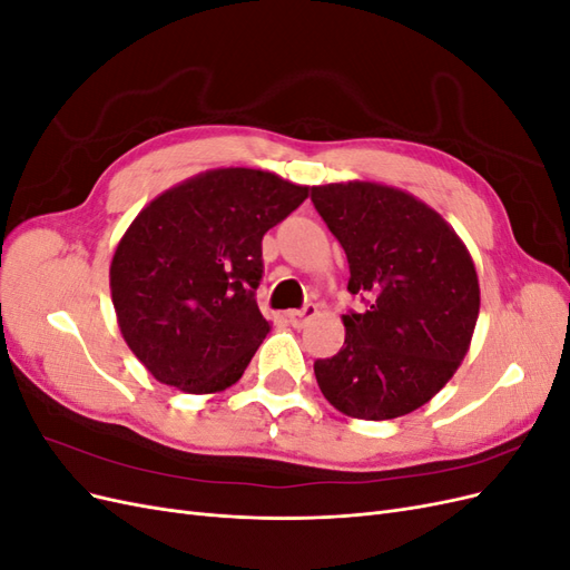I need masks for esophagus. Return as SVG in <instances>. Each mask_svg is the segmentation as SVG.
Segmentation results:
<instances>
[{
    "label": "esophagus",
    "mask_w": 570,
    "mask_h": 570,
    "mask_svg": "<svg viewBox=\"0 0 570 570\" xmlns=\"http://www.w3.org/2000/svg\"><path fill=\"white\" fill-rule=\"evenodd\" d=\"M316 314H318L316 304H306V306L297 308V312H289V314H287V318H289V323L295 325V327H302V325H306L308 321H312Z\"/></svg>",
    "instance_id": "1"
}]
</instances>
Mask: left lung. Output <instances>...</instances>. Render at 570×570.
I'll use <instances>...</instances> for the list:
<instances>
[{
	"label": "left lung",
	"mask_w": 570,
	"mask_h": 570,
	"mask_svg": "<svg viewBox=\"0 0 570 570\" xmlns=\"http://www.w3.org/2000/svg\"><path fill=\"white\" fill-rule=\"evenodd\" d=\"M312 202L350 262L364 314H344V344L318 358L323 396L352 419L390 421L450 383L480 312L475 264L435 209L400 187L368 180L312 187Z\"/></svg>",
	"instance_id": "1"
}]
</instances>
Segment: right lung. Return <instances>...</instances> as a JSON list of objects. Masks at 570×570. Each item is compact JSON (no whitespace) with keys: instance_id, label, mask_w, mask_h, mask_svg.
Listing matches in <instances>:
<instances>
[{"instance_id":"right-lung-1","label":"right lung","mask_w":570,"mask_h":570,"mask_svg":"<svg viewBox=\"0 0 570 570\" xmlns=\"http://www.w3.org/2000/svg\"><path fill=\"white\" fill-rule=\"evenodd\" d=\"M306 197L268 170L214 168L135 216L111 258V302L159 383L212 394L243 377L271 331L256 304L262 239Z\"/></svg>"}]
</instances>
